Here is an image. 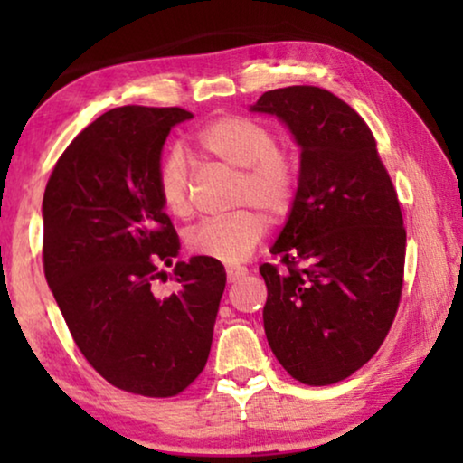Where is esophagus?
Returning a JSON list of instances; mask_svg holds the SVG:
<instances>
[{
  "label": "esophagus",
  "mask_w": 463,
  "mask_h": 463,
  "mask_svg": "<svg viewBox=\"0 0 463 463\" xmlns=\"http://www.w3.org/2000/svg\"><path fill=\"white\" fill-rule=\"evenodd\" d=\"M246 268H238V265H232V268H227V282H238L240 278H244L246 276Z\"/></svg>",
  "instance_id": "34e87169"
}]
</instances>
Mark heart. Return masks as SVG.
<instances>
[{
	"label": "heart",
	"instance_id": "b5f03b06",
	"mask_svg": "<svg viewBox=\"0 0 463 463\" xmlns=\"http://www.w3.org/2000/svg\"><path fill=\"white\" fill-rule=\"evenodd\" d=\"M198 145L206 156L238 170L233 202L249 208L195 223L185 236L187 249L213 261L242 263L268 230V221L251 206L263 208L271 219L287 217L299 192V168L287 149L278 147L276 135L268 126L244 116L214 119L200 132ZM156 187L164 208L175 217H185L192 208V183L187 160L179 149L162 157Z\"/></svg>",
	"mask_w": 463,
	"mask_h": 463
}]
</instances>
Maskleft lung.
<instances>
[{"instance_id": "left-lung-1", "label": "left lung", "mask_w": 463, "mask_h": 463, "mask_svg": "<svg viewBox=\"0 0 463 463\" xmlns=\"http://www.w3.org/2000/svg\"><path fill=\"white\" fill-rule=\"evenodd\" d=\"M252 111L288 126L301 147L299 192L263 263V326L287 373L331 385L375 356L402 295L407 230L363 118L318 86L261 94Z\"/></svg>"}]
</instances>
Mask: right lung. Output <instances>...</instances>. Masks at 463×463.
I'll use <instances>...</instances> for the list:
<instances>
[{
    "label": "right lung",
    "instance_id": "add662e5",
    "mask_svg": "<svg viewBox=\"0 0 463 463\" xmlns=\"http://www.w3.org/2000/svg\"><path fill=\"white\" fill-rule=\"evenodd\" d=\"M181 107L126 105L86 126L43 192V274L75 345L119 390L181 394L204 371L225 269L194 257L175 265L179 290L157 297L162 265L179 255L156 175Z\"/></svg>",
    "mask_w": 463,
    "mask_h": 463
}]
</instances>
